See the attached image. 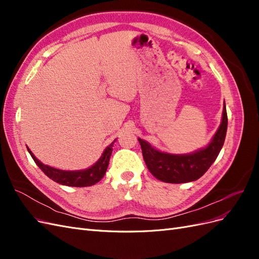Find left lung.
<instances>
[{
	"instance_id": "8db88e82",
	"label": "left lung",
	"mask_w": 259,
	"mask_h": 259,
	"mask_svg": "<svg viewBox=\"0 0 259 259\" xmlns=\"http://www.w3.org/2000/svg\"><path fill=\"white\" fill-rule=\"evenodd\" d=\"M228 116L224 106L223 120L210 144L191 154L175 155L155 150L145 140L138 138L143 156L150 173L159 180L170 184L189 183L199 179L214 163L225 143Z\"/></svg>"
}]
</instances>
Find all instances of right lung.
<instances>
[{
  "label": "right lung",
  "instance_id": "1",
  "mask_svg": "<svg viewBox=\"0 0 259 259\" xmlns=\"http://www.w3.org/2000/svg\"><path fill=\"white\" fill-rule=\"evenodd\" d=\"M112 146L113 143L106 148V150L104 151L103 155H101V158L94 164L92 167L84 170L75 171L61 170L44 165L43 163H41L35 158L34 154L31 152L29 149L28 151L31 154V156H32L33 161L36 163V165L41 168V170L46 176L50 177L54 182L70 187H89L98 183L106 174L107 167L109 165V160H110V156L112 153Z\"/></svg>",
  "mask_w": 259,
  "mask_h": 259
}]
</instances>
